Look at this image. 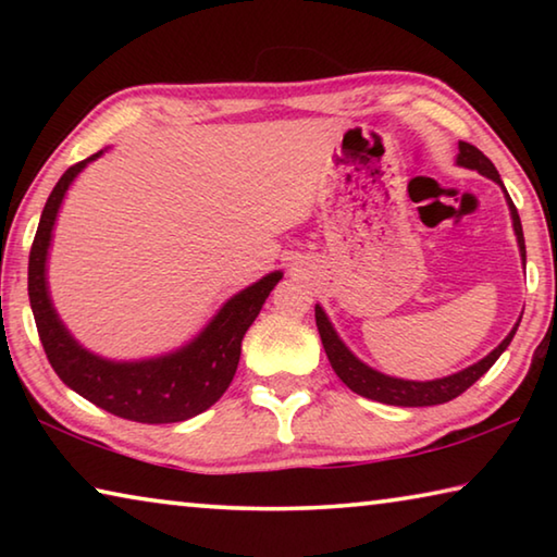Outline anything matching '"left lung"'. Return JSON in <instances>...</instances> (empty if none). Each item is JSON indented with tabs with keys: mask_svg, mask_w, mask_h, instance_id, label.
Wrapping results in <instances>:
<instances>
[{
	"mask_svg": "<svg viewBox=\"0 0 557 557\" xmlns=\"http://www.w3.org/2000/svg\"><path fill=\"white\" fill-rule=\"evenodd\" d=\"M457 166L474 169V172H479L486 178H492V182H496L504 188L502 176H498L496 166L492 164V159L484 157V152H479L474 145L459 143ZM504 196H506L508 211H511L518 252H521V260L525 265V240H523L521 219H518V211H516V206L506 188H504ZM314 317H317V329H319V336H322L326 358H329V363H332V369L338 379H342L354 393L363 395V398L379 400L385 405H400V408H425V405H442V403H449L451 398H457V395L465 393L469 385H474L488 369H492V366L496 363V358L506 351L508 344H511L518 324H521V319H518L504 342L498 344L492 354H486L482 361L471 363L469 369H461L457 373L445 375V379H435V381H408V379H395V375H385L381 371L371 369L369 363H363L361 358H358L351 348L342 342V336L336 334V329L332 322H329V317L322 309V305L314 307Z\"/></svg>",
	"mask_w": 557,
	"mask_h": 557,
	"instance_id": "8db88e82",
	"label": "left lung"
}]
</instances>
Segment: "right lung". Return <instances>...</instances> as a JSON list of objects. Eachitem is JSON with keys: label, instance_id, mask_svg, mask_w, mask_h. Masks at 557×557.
<instances>
[{"label": "right lung", "instance_id": "1", "mask_svg": "<svg viewBox=\"0 0 557 557\" xmlns=\"http://www.w3.org/2000/svg\"><path fill=\"white\" fill-rule=\"evenodd\" d=\"M102 154L106 149L73 164L53 186L44 206L29 256V301L36 329L59 379L92 405L117 418L149 422V425L182 422L209 410L228 391L240 361L243 336L282 280V270L268 272L265 277L225 299L211 322L191 342L174 351L135 358V361H115L92 354L69 332L55 312L49 292V250L55 219L71 184Z\"/></svg>", "mask_w": 557, "mask_h": 557}]
</instances>
